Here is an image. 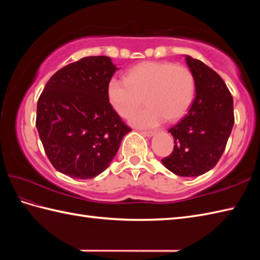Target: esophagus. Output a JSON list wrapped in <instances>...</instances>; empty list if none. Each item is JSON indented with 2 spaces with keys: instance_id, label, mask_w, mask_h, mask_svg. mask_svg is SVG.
Listing matches in <instances>:
<instances>
[{
  "instance_id": "esophagus-1",
  "label": "esophagus",
  "mask_w": 260,
  "mask_h": 260,
  "mask_svg": "<svg viewBox=\"0 0 260 260\" xmlns=\"http://www.w3.org/2000/svg\"><path fill=\"white\" fill-rule=\"evenodd\" d=\"M141 133L144 135V136H147V137H151V136H153L154 134H155V132H153V131H142Z\"/></svg>"
}]
</instances>
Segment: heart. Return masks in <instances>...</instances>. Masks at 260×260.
<instances>
[{
	"label": "heart",
	"mask_w": 260,
	"mask_h": 260,
	"mask_svg": "<svg viewBox=\"0 0 260 260\" xmlns=\"http://www.w3.org/2000/svg\"><path fill=\"white\" fill-rule=\"evenodd\" d=\"M106 91L110 106L121 118L132 117L145 98L147 107L131 123L136 127H155L165 119L183 117L193 99L194 77L185 66L145 61L127 71L125 80L110 79Z\"/></svg>",
	"instance_id": "heart-1"
}]
</instances>
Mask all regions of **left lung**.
I'll use <instances>...</instances> for the list:
<instances>
[{
    "mask_svg": "<svg viewBox=\"0 0 260 260\" xmlns=\"http://www.w3.org/2000/svg\"><path fill=\"white\" fill-rule=\"evenodd\" d=\"M185 61L194 77L196 98L187 114L169 129L175 145L162 163L176 175L199 176L222 156L235 123L234 99L214 70L190 56Z\"/></svg>",
    "mask_w": 260,
    "mask_h": 260,
    "instance_id": "obj_1",
    "label": "left lung"
}]
</instances>
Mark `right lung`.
I'll use <instances>...</instances> for the list:
<instances>
[{"instance_id": "1", "label": "right lung", "mask_w": 260, "mask_h": 260, "mask_svg": "<svg viewBox=\"0 0 260 260\" xmlns=\"http://www.w3.org/2000/svg\"><path fill=\"white\" fill-rule=\"evenodd\" d=\"M117 67L105 56L85 57L58 70L37 106V129L53 168L74 179L104 172L131 132L107 98Z\"/></svg>"}]
</instances>
